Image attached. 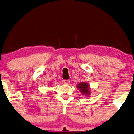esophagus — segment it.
I'll use <instances>...</instances> for the list:
<instances>
[{
  "label": "esophagus",
  "instance_id": "34e87169",
  "mask_svg": "<svg viewBox=\"0 0 134 134\" xmlns=\"http://www.w3.org/2000/svg\"><path fill=\"white\" fill-rule=\"evenodd\" d=\"M63 83L64 85H69L70 84V81L68 80H63Z\"/></svg>",
  "mask_w": 134,
  "mask_h": 134
}]
</instances>
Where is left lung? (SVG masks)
<instances>
[{"instance_id":"8db88e82","label":"left lung","mask_w":134,"mask_h":134,"mask_svg":"<svg viewBox=\"0 0 134 134\" xmlns=\"http://www.w3.org/2000/svg\"><path fill=\"white\" fill-rule=\"evenodd\" d=\"M77 87L82 92V94L86 95V96H90V86H89L88 83L87 82H80L77 85Z\"/></svg>"}]
</instances>
